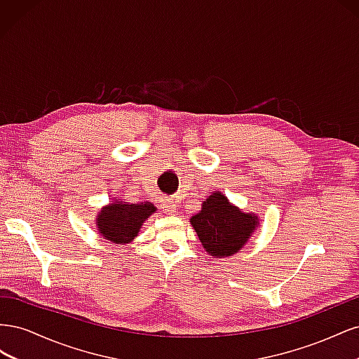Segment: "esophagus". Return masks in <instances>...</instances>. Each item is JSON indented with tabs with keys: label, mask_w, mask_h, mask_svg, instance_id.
Listing matches in <instances>:
<instances>
[{
	"label": "esophagus",
	"mask_w": 359,
	"mask_h": 359,
	"mask_svg": "<svg viewBox=\"0 0 359 359\" xmlns=\"http://www.w3.org/2000/svg\"><path fill=\"white\" fill-rule=\"evenodd\" d=\"M163 211H165L166 214L177 212V206H175V203H173L172 199H165V201H163Z\"/></svg>",
	"instance_id": "esophagus-1"
}]
</instances>
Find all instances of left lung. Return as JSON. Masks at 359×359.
<instances>
[{"label":"left lung","instance_id":"1","mask_svg":"<svg viewBox=\"0 0 359 359\" xmlns=\"http://www.w3.org/2000/svg\"><path fill=\"white\" fill-rule=\"evenodd\" d=\"M190 223L211 256L227 257L241 250L259 224L256 214L243 212L223 193L215 191L203 201L202 210Z\"/></svg>","mask_w":359,"mask_h":359}]
</instances>
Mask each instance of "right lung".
Listing matches in <instances>:
<instances>
[{
  "instance_id": "1",
  "label": "right lung",
  "mask_w": 359,
  "mask_h": 359,
  "mask_svg": "<svg viewBox=\"0 0 359 359\" xmlns=\"http://www.w3.org/2000/svg\"><path fill=\"white\" fill-rule=\"evenodd\" d=\"M156 212V206L149 202L128 203L115 201L102 208L95 219L100 235L115 244H128L137 236L148 217Z\"/></svg>"
}]
</instances>
